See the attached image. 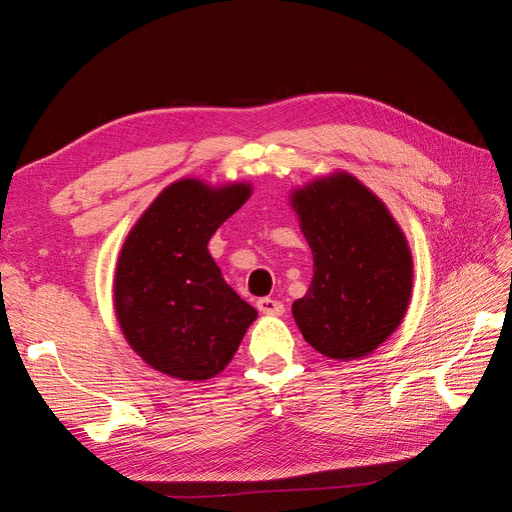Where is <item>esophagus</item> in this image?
I'll return each mask as SVG.
<instances>
[{
    "label": "esophagus",
    "instance_id": "34e87169",
    "mask_svg": "<svg viewBox=\"0 0 512 512\" xmlns=\"http://www.w3.org/2000/svg\"><path fill=\"white\" fill-rule=\"evenodd\" d=\"M256 307H258V312H262V314H267V316H282L284 314V303H280V301H275V299H271V297H262V299H258L256 301Z\"/></svg>",
    "mask_w": 512,
    "mask_h": 512
}]
</instances>
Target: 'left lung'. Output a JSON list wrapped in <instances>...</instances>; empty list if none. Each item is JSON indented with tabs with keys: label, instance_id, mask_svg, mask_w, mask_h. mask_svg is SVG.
<instances>
[{
	"label": "left lung",
	"instance_id": "obj_1",
	"mask_svg": "<svg viewBox=\"0 0 512 512\" xmlns=\"http://www.w3.org/2000/svg\"><path fill=\"white\" fill-rule=\"evenodd\" d=\"M314 254V277L292 316L305 342L329 359L376 350L404 318L412 292V254L380 198L346 173L292 194Z\"/></svg>",
	"mask_w": 512,
	"mask_h": 512
}]
</instances>
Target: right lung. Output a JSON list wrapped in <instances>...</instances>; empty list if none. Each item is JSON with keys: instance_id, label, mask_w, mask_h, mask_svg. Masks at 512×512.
<instances>
[{"instance_id": "1", "label": "right lung", "mask_w": 512, "mask_h": 512, "mask_svg": "<svg viewBox=\"0 0 512 512\" xmlns=\"http://www.w3.org/2000/svg\"><path fill=\"white\" fill-rule=\"evenodd\" d=\"M250 196L181 179L153 200L121 247L115 312L128 344L177 380H209L230 363L256 309L232 290L207 243Z\"/></svg>"}]
</instances>
